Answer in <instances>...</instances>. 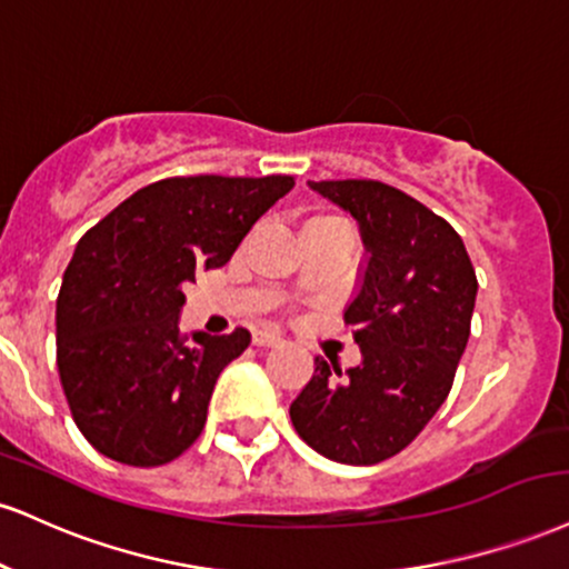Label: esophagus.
Wrapping results in <instances>:
<instances>
[{
	"instance_id": "34e87169",
	"label": "esophagus",
	"mask_w": 569,
	"mask_h": 569,
	"mask_svg": "<svg viewBox=\"0 0 569 569\" xmlns=\"http://www.w3.org/2000/svg\"><path fill=\"white\" fill-rule=\"evenodd\" d=\"M251 341H254L257 347H278L283 337H280L278 331H270V328H257V331L251 333Z\"/></svg>"
}]
</instances>
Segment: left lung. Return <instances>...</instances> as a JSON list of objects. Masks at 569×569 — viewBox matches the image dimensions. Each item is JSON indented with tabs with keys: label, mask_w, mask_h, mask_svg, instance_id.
Wrapping results in <instances>:
<instances>
[{
	"label": "left lung",
	"mask_w": 569,
	"mask_h": 569,
	"mask_svg": "<svg viewBox=\"0 0 569 569\" xmlns=\"http://www.w3.org/2000/svg\"><path fill=\"white\" fill-rule=\"evenodd\" d=\"M310 188L360 224L368 262L345 323L362 362L341 373L333 360L315 358L289 413L320 456L371 467L408 448L453 387L477 276L461 236L392 184L323 180Z\"/></svg>",
	"instance_id": "obj_1"
}]
</instances>
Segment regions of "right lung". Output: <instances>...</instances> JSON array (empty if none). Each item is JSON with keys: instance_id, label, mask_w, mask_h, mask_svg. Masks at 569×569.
<instances>
[{"instance_id": "1", "label": "right lung", "mask_w": 569, "mask_h": 569, "mask_svg": "<svg viewBox=\"0 0 569 569\" xmlns=\"http://www.w3.org/2000/svg\"><path fill=\"white\" fill-rule=\"evenodd\" d=\"M293 177H167L77 243L58 293V373L87 442L127 467H161L198 440L222 368L251 333H180L182 283L230 262Z\"/></svg>"}]
</instances>
